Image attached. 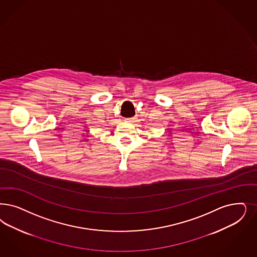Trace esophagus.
I'll list each match as a JSON object with an SVG mask.
<instances>
[{"label": "esophagus", "instance_id": "34e87169", "mask_svg": "<svg viewBox=\"0 0 257 257\" xmlns=\"http://www.w3.org/2000/svg\"><path fill=\"white\" fill-rule=\"evenodd\" d=\"M137 120V117H130V118H126L125 121L129 122V123H134Z\"/></svg>", "mask_w": 257, "mask_h": 257}]
</instances>
